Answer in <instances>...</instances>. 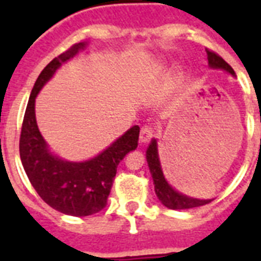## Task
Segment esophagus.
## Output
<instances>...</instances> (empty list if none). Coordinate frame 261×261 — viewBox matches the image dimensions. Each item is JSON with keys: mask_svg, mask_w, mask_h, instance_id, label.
Here are the masks:
<instances>
[{"mask_svg": "<svg viewBox=\"0 0 261 261\" xmlns=\"http://www.w3.org/2000/svg\"><path fill=\"white\" fill-rule=\"evenodd\" d=\"M151 137H153V130L149 126H143L141 128V133H139V142L145 145L150 141Z\"/></svg>", "mask_w": 261, "mask_h": 261, "instance_id": "34e87169", "label": "esophagus"}]
</instances>
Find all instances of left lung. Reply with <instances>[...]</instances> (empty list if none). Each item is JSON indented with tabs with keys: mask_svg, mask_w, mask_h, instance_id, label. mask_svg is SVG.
<instances>
[{
	"mask_svg": "<svg viewBox=\"0 0 261 261\" xmlns=\"http://www.w3.org/2000/svg\"><path fill=\"white\" fill-rule=\"evenodd\" d=\"M207 59L211 69H221V70L227 71L229 74L236 75L234 70L226 61H223L218 54H215L214 51H210L206 48ZM146 160L149 169H150L153 182H154V191L160 202L164 206L171 208V210H184V208H192V207L204 206L207 203H210L213 199H195L190 198L187 195L180 194L167 181V178L164 176L161 163H160L159 149H157V141L154 138L151 139L150 145L146 150Z\"/></svg>",
	"mask_w": 261,
	"mask_h": 261,
	"instance_id": "left-lung-1",
	"label": "left lung"
}]
</instances>
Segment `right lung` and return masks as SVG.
Wrapping results in <instances>:
<instances>
[{"label":"right lung","mask_w":261,"mask_h":261,"mask_svg":"<svg viewBox=\"0 0 261 261\" xmlns=\"http://www.w3.org/2000/svg\"><path fill=\"white\" fill-rule=\"evenodd\" d=\"M85 47L87 43H77L43 69L31 92L20 135V159L35 191L48 206L73 217L96 214L107 206L116 168L137 149L139 137V127L133 126L106 150L83 163L66 161L50 151L36 123L35 98L62 63Z\"/></svg>","instance_id":"add662e5"}]
</instances>
